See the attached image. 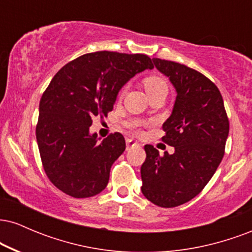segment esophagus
<instances>
[{"instance_id": "1", "label": "esophagus", "mask_w": 252, "mask_h": 252, "mask_svg": "<svg viewBox=\"0 0 252 252\" xmlns=\"http://www.w3.org/2000/svg\"><path fill=\"white\" fill-rule=\"evenodd\" d=\"M134 147H140V144L135 142L134 140H130V138H128V140H126V150H129L130 148H134Z\"/></svg>"}]
</instances>
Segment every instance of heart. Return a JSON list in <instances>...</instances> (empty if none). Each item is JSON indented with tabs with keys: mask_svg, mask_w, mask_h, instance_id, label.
<instances>
[{
	"mask_svg": "<svg viewBox=\"0 0 252 252\" xmlns=\"http://www.w3.org/2000/svg\"><path fill=\"white\" fill-rule=\"evenodd\" d=\"M144 88H146L147 94L149 97L154 96L156 94H166L168 92V83L164 79V77L161 74H150V76L146 77L143 80ZM129 89V84L122 86V89L118 92V97H123L126 94Z\"/></svg>",
	"mask_w": 252,
	"mask_h": 252,
	"instance_id": "obj_1",
	"label": "heart"
}]
</instances>
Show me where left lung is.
I'll return each instance as SVG.
<instances>
[{
    "label": "left lung",
    "mask_w": 252,
    "mask_h": 252,
    "mask_svg": "<svg viewBox=\"0 0 252 252\" xmlns=\"http://www.w3.org/2000/svg\"><path fill=\"white\" fill-rule=\"evenodd\" d=\"M153 62L178 92L161 138L175 152L160 155L150 144L144 146L141 190L158 206L175 207L198 195L215 174L224 156L230 123L212 80L182 63L158 58Z\"/></svg>",
    "instance_id": "obj_1"
}]
</instances>
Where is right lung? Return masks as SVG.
I'll return each mask as SVG.
<instances>
[{"label":"right lung","instance_id":"1","mask_svg":"<svg viewBox=\"0 0 252 252\" xmlns=\"http://www.w3.org/2000/svg\"><path fill=\"white\" fill-rule=\"evenodd\" d=\"M153 67L146 54L99 51L57 72L40 99L36 141L46 175L58 189L90 198L105 189L126 140L114 132L98 142L96 134H89L92 118L108 116L124 84Z\"/></svg>","mask_w":252,"mask_h":252}]
</instances>
